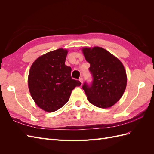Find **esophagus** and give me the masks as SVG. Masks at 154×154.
<instances>
[{
    "mask_svg": "<svg viewBox=\"0 0 154 154\" xmlns=\"http://www.w3.org/2000/svg\"><path fill=\"white\" fill-rule=\"evenodd\" d=\"M79 80H80V82L82 83H83V78L81 77V78H79Z\"/></svg>",
    "mask_w": 154,
    "mask_h": 154,
    "instance_id": "esophagus-1",
    "label": "esophagus"
}]
</instances>
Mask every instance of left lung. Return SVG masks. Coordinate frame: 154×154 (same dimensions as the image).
I'll use <instances>...</instances> for the list:
<instances>
[{"mask_svg": "<svg viewBox=\"0 0 154 154\" xmlns=\"http://www.w3.org/2000/svg\"><path fill=\"white\" fill-rule=\"evenodd\" d=\"M92 81L84 82L82 88L91 103L100 108L114 105L123 96L127 78L123 65L117 58L100 47L82 49Z\"/></svg>", "mask_w": 154, "mask_h": 154, "instance_id": "obj_1", "label": "left lung"}]
</instances>
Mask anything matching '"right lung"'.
Listing matches in <instances>:
<instances>
[{
  "mask_svg": "<svg viewBox=\"0 0 154 154\" xmlns=\"http://www.w3.org/2000/svg\"><path fill=\"white\" fill-rule=\"evenodd\" d=\"M67 51L58 49L37 58L32 64L28 86L32 99L40 108L53 112L69 101L81 82L72 78L71 68L65 64Z\"/></svg>",
  "mask_w": 154,
  "mask_h": 154,
  "instance_id": "1",
  "label": "right lung"
}]
</instances>
